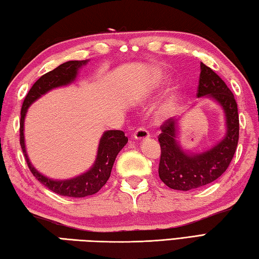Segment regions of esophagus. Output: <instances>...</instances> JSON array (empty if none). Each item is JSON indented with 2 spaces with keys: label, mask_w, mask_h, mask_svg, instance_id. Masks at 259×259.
Masks as SVG:
<instances>
[{
  "label": "esophagus",
  "mask_w": 259,
  "mask_h": 259,
  "mask_svg": "<svg viewBox=\"0 0 259 259\" xmlns=\"http://www.w3.org/2000/svg\"><path fill=\"white\" fill-rule=\"evenodd\" d=\"M134 137L137 141H145L150 137V133L149 131H146L144 127H140L135 131Z\"/></svg>",
  "instance_id": "obj_1"
}]
</instances>
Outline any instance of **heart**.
Instances as JSON below:
<instances>
[{"label": "heart", "instance_id": "b5f03b06", "mask_svg": "<svg viewBox=\"0 0 259 259\" xmlns=\"http://www.w3.org/2000/svg\"><path fill=\"white\" fill-rule=\"evenodd\" d=\"M157 79H162V77H157ZM179 103H180V94H179L177 91L172 92L170 95H168L167 98L165 99V102L163 103L160 109V114L161 116H168L171 115L174 110H176L179 106Z\"/></svg>", "mask_w": 259, "mask_h": 259}]
</instances>
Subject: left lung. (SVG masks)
<instances>
[{
    "mask_svg": "<svg viewBox=\"0 0 259 259\" xmlns=\"http://www.w3.org/2000/svg\"><path fill=\"white\" fill-rule=\"evenodd\" d=\"M198 97L207 96L217 102L226 116V134L218 144L197 154L184 152L178 142V119L168 118L161 125L159 142L160 179L168 188L188 190L213 182L228 168L239 140V116L234 94L211 68L201 62Z\"/></svg>",
    "mask_w": 259,
    "mask_h": 259,
    "instance_id": "obj_1",
    "label": "left lung"
}]
</instances>
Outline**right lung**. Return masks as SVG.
Masks as SVG:
<instances>
[{"mask_svg":"<svg viewBox=\"0 0 259 259\" xmlns=\"http://www.w3.org/2000/svg\"><path fill=\"white\" fill-rule=\"evenodd\" d=\"M88 60H73L67 61L58 66L56 69L45 73L36 80L31 87L21 108L20 120V144L23 151L25 161L28 163L30 171L32 172L36 180L44 184L51 191L63 197L83 198L97 193L102 189L110 177V172L114 165L116 156L119 151L127 143L128 139L125 136L123 131H107L103 134L99 141L97 157L93 167L86 173L78 176L70 180H51V179L42 176L32 166L26 154L24 144V117L29 106L40 98L42 95L57 87L67 86L75 80L79 68L85 66Z\"/></svg>","mask_w":259,"mask_h":259,"instance_id":"add662e5","label":"right lung"}]
</instances>
